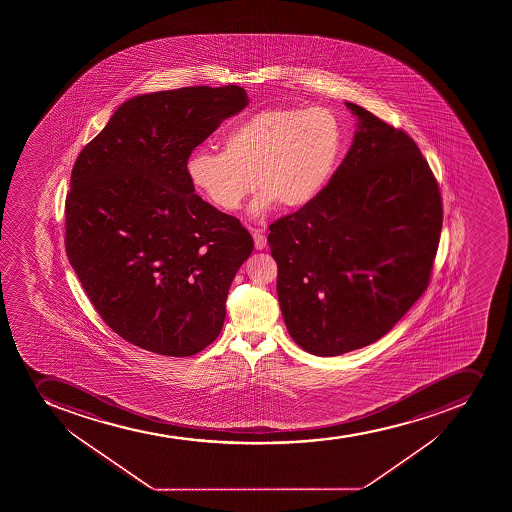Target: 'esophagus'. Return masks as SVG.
Returning a JSON list of instances; mask_svg holds the SVG:
<instances>
[{
  "label": "esophagus",
  "mask_w": 512,
  "mask_h": 512,
  "mask_svg": "<svg viewBox=\"0 0 512 512\" xmlns=\"http://www.w3.org/2000/svg\"><path fill=\"white\" fill-rule=\"evenodd\" d=\"M250 232H252L255 248L257 250H264L265 245H267V237H265L264 230L262 228H250Z\"/></svg>",
  "instance_id": "obj_1"
}]
</instances>
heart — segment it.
Wrapping results in <instances>:
<instances>
[{
	"mask_svg": "<svg viewBox=\"0 0 512 512\" xmlns=\"http://www.w3.org/2000/svg\"><path fill=\"white\" fill-rule=\"evenodd\" d=\"M344 142V125L330 108H267L233 125L223 137V152L190 153L185 172L193 190L222 212L240 208L253 180L262 190L253 213L274 202L294 210L327 187Z\"/></svg>",
	"mask_w": 512,
	"mask_h": 512,
	"instance_id": "1",
	"label": "heart"
}]
</instances>
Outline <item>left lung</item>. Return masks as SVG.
Returning <instances> with one entry per match:
<instances>
[{
  "label": "left lung",
  "instance_id": "obj_1",
  "mask_svg": "<svg viewBox=\"0 0 512 512\" xmlns=\"http://www.w3.org/2000/svg\"><path fill=\"white\" fill-rule=\"evenodd\" d=\"M357 132L314 202L270 225L290 337L334 357L384 337L424 294L442 230L429 163L399 128L345 102Z\"/></svg>",
  "mask_w": 512,
  "mask_h": 512
}]
</instances>
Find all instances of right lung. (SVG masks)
<instances>
[{
    "mask_svg": "<svg viewBox=\"0 0 512 512\" xmlns=\"http://www.w3.org/2000/svg\"><path fill=\"white\" fill-rule=\"evenodd\" d=\"M247 105L237 85L138 95L76 158L66 255L105 324L140 349L188 357L222 330L228 289L253 240L193 193L185 165Z\"/></svg>",
    "mask_w": 512,
    "mask_h": 512,
    "instance_id": "1",
    "label": "right lung"
}]
</instances>
